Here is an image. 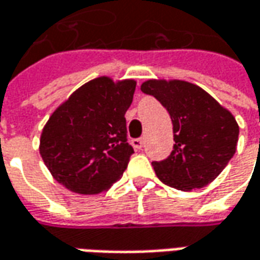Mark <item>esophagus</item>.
<instances>
[{"mask_svg":"<svg viewBox=\"0 0 260 260\" xmlns=\"http://www.w3.org/2000/svg\"><path fill=\"white\" fill-rule=\"evenodd\" d=\"M131 145H132L135 149H142L143 145H145V139H142V138L132 139V141H131Z\"/></svg>","mask_w":260,"mask_h":260,"instance_id":"obj_1","label":"esophagus"}]
</instances>
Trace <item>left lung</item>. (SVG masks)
Here are the masks:
<instances>
[{"label": "left lung", "instance_id": "1", "mask_svg": "<svg viewBox=\"0 0 260 260\" xmlns=\"http://www.w3.org/2000/svg\"><path fill=\"white\" fill-rule=\"evenodd\" d=\"M141 90L168 110L173 124L172 153L153 161L159 180L181 191L211 183L237 150L239 126L234 115L187 81L148 80Z\"/></svg>", "mask_w": 260, "mask_h": 260}]
</instances>
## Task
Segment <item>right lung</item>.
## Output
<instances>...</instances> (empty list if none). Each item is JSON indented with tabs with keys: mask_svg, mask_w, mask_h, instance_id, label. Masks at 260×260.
Returning <instances> with one entry per match:
<instances>
[{
	"mask_svg": "<svg viewBox=\"0 0 260 260\" xmlns=\"http://www.w3.org/2000/svg\"><path fill=\"white\" fill-rule=\"evenodd\" d=\"M136 83L99 77L81 86L42 131L41 156L56 180L79 194H100L117 183L134 148L125 112Z\"/></svg>",
	"mask_w": 260,
	"mask_h": 260,
	"instance_id": "add662e5",
	"label": "right lung"
}]
</instances>
